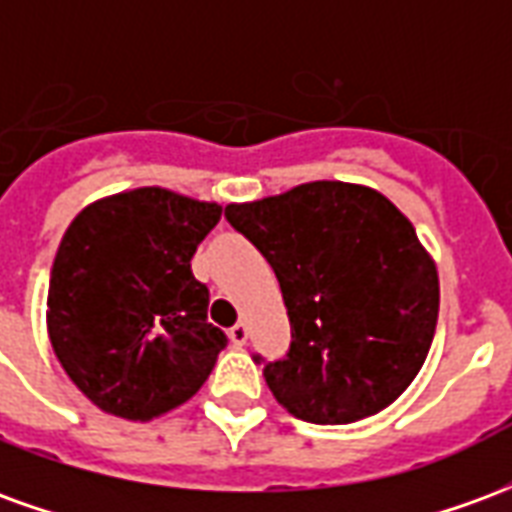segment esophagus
Here are the masks:
<instances>
[{"label":"esophagus","instance_id":"esophagus-1","mask_svg":"<svg viewBox=\"0 0 512 512\" xmlns=\"http://www.w3.org/2000/svg\"><path fill=\"white\" fill-rule=\"evenodd\" d=\"M246 337H249V329H246V323H235L233 329H230V340H233V345H244Z\"/></svg>","mask_w":512,"mask_h":512}]
</instances>
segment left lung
<instances>
[{"label":"left lung","mask_w":512,"mask_h":512,"mask_svg":"<svg viewBox=\"0 0 512 512\" xmlns=\"http://www.w3.org/2000/svg\"><path fill=\"white\" fill-rule=\"evenodd\" d=\"M224 219L274 268L290 348L263 362L293 417L348 425L406 392L433 343L439 274L384 194L340 180L227 205Z\"/></svg>","instance_id":"8db88e82"}]
</instances>
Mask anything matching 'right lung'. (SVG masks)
I'll list each match as a JSON object with an SVG mask.
<instances>
[{
  "mask_svg": "<svg viewBox=\"0 0 512 512\" xmlns=\"http://www.w3.org/2000/svg\"><path fill=\"white\" fill-rule=\"evenodd\" d=\"M222 219L216 202L134 189L87 205L51 266L49 337L65 373L115 417L153 419L211 376L227 334L191 257Z\"/></svg>",
  "mask_w": 512,
  "mask_h": 512,
  "instance_id": "obj_1",
  "label": "right lung"
}]
</instances>
